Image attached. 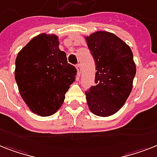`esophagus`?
Returning <instances> with one entry per match:
<instances>
[{"mask_svg": "<svg viewBox=\"0 0 157 157\" xmlns=\"http://www.w3.org/2000/svg\"><path fill=\"white\" fill-rule=\"evenodd\" d=\"M76 69H77L78 76H79L80 73H81V71H82V65L81 64H78L77 67H76Z\"/></svg>", "mask_w": 157, "mask_h": 157, "instance_id": "obj_1", "label": "esophagus"}]
</instances>
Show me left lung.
I'll use <instances>...</instances> for the list:
<instances>
[{
    "label": "left lung",
    "mask_w": 157,
    "mask_h": 157,
    "mask_svg": "<svg viewBox=\"0 0 157 157\" xmlns=\"http://www.w3.org/2000/svg\"><path fill=\"white\" fill-rule=\"evenodd\" d=\"M95 63L94 83L85 91L90 111L106 117L124 106L132 89L136 67L131 48L114 33L98 31L85 37Z\"/></svg>",
    "instance_id": "obj_1"
}]
</instances>
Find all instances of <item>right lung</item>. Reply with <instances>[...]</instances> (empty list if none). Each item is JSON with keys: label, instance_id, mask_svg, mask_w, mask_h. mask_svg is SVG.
Masks as SVG:
<instances>
[{"label": "right lung", "instance_id": "add662e5", "mask_svg": "<svg viewBox=\"0 0 157 157\" xmlns=\"http://www.w3.org/2000/svg\"><path fill=\"white\" fill-rule=\"evenodd\" d=\"M58 45V36L41 33L20 50L15 62V80L21 96L40 116H52L60 108L77 75Z\"/></svg>", "mask_w": 157, "mask_h": 157}]
</instances>
